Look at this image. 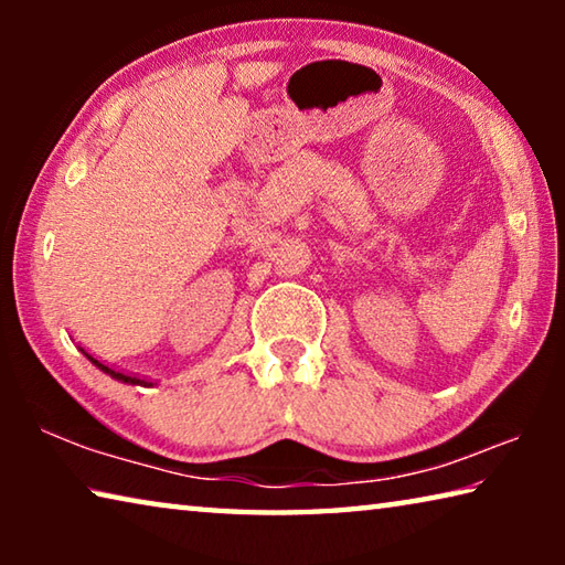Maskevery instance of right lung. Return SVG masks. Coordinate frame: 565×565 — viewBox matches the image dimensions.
Segmentation results:
<instances>
[{"instance_id":"1","label":"right lung","mask_w":565,"mask_h":565,"mask_svg":"<svg viewBox=\"0 0 565 565\" xmlns=\"http://www.w3.org/2000/svg\"><path fill=\"white\" fill-rule=\"evenodd\" d=\"M84 353H87V351H84ZM87 356H89V353H87ZM94 363H97V366H102L104 371H109V366H107V363H102V361H97V359H94V356H89ZM111 374L114 376H117V379H121V381H134L129 374H119V371H111Z\"/></svg>"}]
</instances>
